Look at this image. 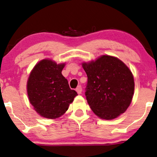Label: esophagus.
<instances>
[{
  "instance_id": "obj_1",
  "label": "esophagus",
  "mask_w": 157,
  "mask_h": 157,
  "mask_svg": "<svg viewBox=\"0 0 157 157\" xmlns=\"http://www.w3.org/2000/svg\"><path fill=\"white\" fill-rule=\"evenodd\" d=\"M76 91H77V93H78V94L82 93V87H81L80 85L77 86V87L76 88Z\"/></svg>"
}]
</instances>
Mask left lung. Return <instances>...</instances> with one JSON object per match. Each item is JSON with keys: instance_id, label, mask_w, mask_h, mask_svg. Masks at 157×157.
I'll use <instances>...</instances> for the list:
<instances>
[{"instance_id": "8db88e82", "label": "left lung", "mask_w": 157, "mask_h": 157, "mask_svg": "<svg viewBox=\"0 0 157 157\" xmlns=\"http://www.w3.org/2000/svg\"><path fill=\"white\" fill-rule=\"evenodd\" d=\"M82 66L88 80L85 96L94 113L105 120H113L124 113L132 101L135 87L128 67L107 54L83 62Z\"/></svg>"}]
</instances>
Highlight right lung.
I'll return each instance as SVG.
<instances>
[{
    "label": "right lung",
    "mask_w": 157,
    "mask_h": 157,
    "mask_svg": "<svg viewBox=\"0 0 157 157\" xmlns=\"http://www.w3.org/2000/svg\"><path fill=\"white\" fill-rule=\"evenodd\" d=\"M65 64V62L57 64L52 59H44L37 62L29 74L26 83L29 100L43 118H59L77 95L62 74Z\"/></svg>",
    "instance_id": "1"
}]
</instances>
